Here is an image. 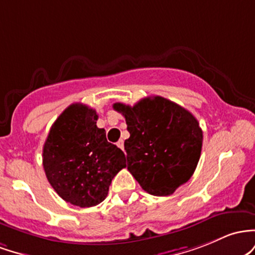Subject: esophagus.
Returning <instances> with one entry per match:
<instances>
[{
  "mask_svg": "<svg viewBox=\"0 0 255 255\" xmlns=\"http://www.w3.org/2000/svg\"><path fill=\"white\" fill-rule=\"evenodd\" d=\"M117 145H118L120 149L124 150V141H123V139H119V141L117 142Z\"/></svg>",
  "mask_w": 255,
  "mask_h": 255,
  "instance_id": "1",
  "label": "esophagus"
}]
</instances>
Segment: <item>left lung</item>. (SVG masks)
I'll return each instance as SVG.
<instances>
[{
    "label": "left lung",
    "instance_id": "obj_1",
    "mask_svg": "<svg viewBox=\"0 0 255 255\" xmlns=\"http://www.w3.org/2000/svg\"><path fill=\"white\" fill-rule=\"evenodd\" d=\"M127 120L128 170L142 189L167 196L190 179L202 148V130L189 111L161 96L135 106L113 105Z\"/></svg>",
    "mask_w": 255,
    "mask_h": 255
}]
</instances>
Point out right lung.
<instances>
[{
  "label": "right lung",
  "mask_w": 255,
  "mask_h": 255,
  "mask_svg": "<svg viewBox=\"0 0 255 255\" xmlns=\"http://www.w3.org/2000/svg\"><path fill=\"white\" fill-rule=\"evenodd\" d=\"M97 118L88 106H68L43 145V167L50 185L66 202L79 207L104 201L114 176L127 167L125 154L107 141Z\"/></svg>",
  "instance_id": "right-lung-1"
}]
</instances>
